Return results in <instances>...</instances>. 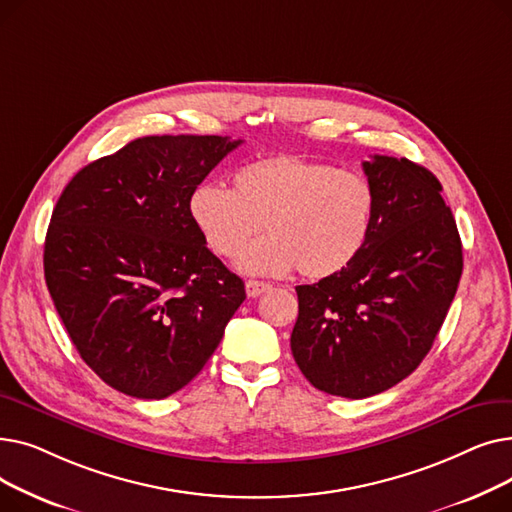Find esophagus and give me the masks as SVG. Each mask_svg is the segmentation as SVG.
<instances>
[{
    "label": "esophagus",
    "mask_w": 512,
    "mask_h": 512,
    "mask_svg": "<svg viewBox=\"0 0 512 512\" xmlns=\"http://www.w3.org/2000/svg\"><path fill=\"white\" fill-rule=\"evenodd\" d=\"M245 288H247V294L251 299H255V297H259V294H263V292H267L270 290L272 286L267 284V282H257V280H249L247 284H245Z\"/></svg>",
    "instance_id": "1"
}]
</instances>
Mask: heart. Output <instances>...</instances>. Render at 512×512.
I'll return each mask as SVG.
<instances>
[{"mask_svg":"<svg viewBox=\"0 0 512 512\" xmlns=\"http://www.w3.org/2000/svg\"><path fill=\"white\" fill-rule=\"evenodd\" d=\"M232 191L201 184L188 203L205 245L234 259L264 224L268 234L243 252L236 267L253 276H280L299 267L326 280L365 249L375 220V191L357 174L299 155H270L240 166Z\"/></svg>","mask_w":512,"mask_h":512,"instance_id":"1","label":"heart"}]
</instances>
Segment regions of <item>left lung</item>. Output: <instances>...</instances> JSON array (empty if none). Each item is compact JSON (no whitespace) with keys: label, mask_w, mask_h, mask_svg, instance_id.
<instances>
[{"label":"left lung","mask_w":512,"mask_h":512,"mask_svg":"<svg viewBox=\"0 0 512 512\" xmlns=\"http://www.w3.org/2000/svg\"><path fill=\"white\" fill-rule=\"evenodd\" d=\"M375 191L365 249L340 274L297 286L292 357L321 392L380 394L432 348L463 274V247L442 184L407 157L373 155Z\"/></svg>","instance_id":"1"}]
</instances>
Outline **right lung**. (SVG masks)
<instances>
[{
  "label": "right lung",
  "instance_id": "obj_1",
  "mask_svg": "<svg viewBox=\"0 0 512 512\" xmlns=\"http://www.w3.org/2000/svg\"><path fill=\"white\" fill-rule=\"evenodd\" d=\"M240 143L143 137L91 161L60 195L45 236V282L78 355L114 390L159 400L184 388L247 299L188 209Z\"/></svg>",
  "mask_w": 512,
  "mask_h": 512
}]
</instances>
